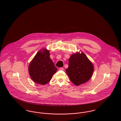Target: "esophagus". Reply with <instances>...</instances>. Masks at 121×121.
<instances>
[{
  "instance_id": "34e87169",
  "label": "esophagus",
  "mask_w": 121,
  "mask_h": 121,
  "mask_svg": "<svg viewBox=\"0 0 121 121\" xmlns=\"http://www.w3.org/2000/svg\"><path fill=\"white\" fill-rule=\"evenodd\" d=\"M59 69L60 70H62V71H64V69L63 68H60Z\"/></svg>"
}]
</instances>
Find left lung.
<instances>
[{
  "label": "left lung",
  "instance_id": "obj_1",
  "mask_svg": "<svg viewBox=\"0 0 121 121\" xmlns=\"http://www.w3.org/2000/svg\"><path fill=\"white\" fill-rule=\"evenodd\" d=\"M66 71L70 81L75 85L79 86L90 79L94 66L83 52H77L70 56Z\"/></svg>",
  "mask_w": 121,
  "mask_h": 121
}]
</instances>
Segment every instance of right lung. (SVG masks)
Listing matches in <instances>:
<instances>
[{
  "label": "right lung",
  "instance_id": "1",
  "mask_svg": "<svg viewBox=\"0 0 121 121\" xmlns=\"http://www.w3.org/2000/svg\"><path fill=\"white\" fill-rule=\"evenodd\" d=\"M49 55V51L43 48L37 52L29 65L31 78L38 84L48 83L57 71Z\"/></svg>",
  "mask_w": 121,
  "mask_h": 121
}]
</instances>
